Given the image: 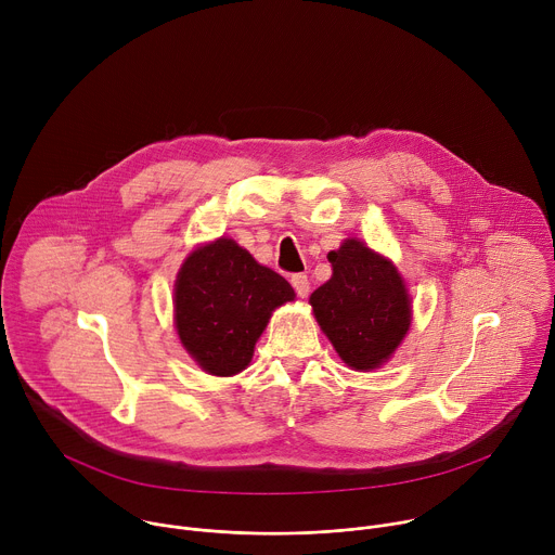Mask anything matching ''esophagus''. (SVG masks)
Masks as SVG:
<instances>
[{
	"label": "esophagus",
	"instance_id": "34e87169",
	"mask_svg": "<svg viewBox=\"0 0 555 555\" xmlns=\"http://www.w3.org/2000/svg\"><path fill=\"white\" fill-rule=\"evenodd\" d=\"M292 285H294V289H296V294L300 298H305L309 294V279H307V274H294L292 276Z\"/></svg>",
	"mask_w": 555,
	"mask_h": 555
}]
</instances>
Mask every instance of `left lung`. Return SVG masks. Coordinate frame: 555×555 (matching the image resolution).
<instances>
[{"label":"left lung","mask_w":555,"mask_h":555,"mask_svg":"<svg viewBox=\"0 0 555 555\" xmlns=\"http://www.w3.org/2000/svg\"><path fill=\"white\" fill-rule=\"evenodd\" d=\"M327 259L334 274L309 296L315 321L347 366L377 369L411 327L404 279L386 257L360 240H347Z\"/></svg>","instance_id":"obj_1"}]
</instances>
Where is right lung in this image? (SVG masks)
<instances>
[{"instance_id":"right-lung-1","label":"right lung","mask_w":555,"mask_h":555,"mask_svg":"<svg viewBox=\"0 0 555 555\" xmlns=\"http://www.w3.org/2000/svg\"><path fill=\"white\" fill-rule=\"evenodd\" d=\"M173 292L182 347L206 373L219 377L250 364L272 311L296 296L281 274L225 236L186 257Z\"/></svg>"}]
</instances>
